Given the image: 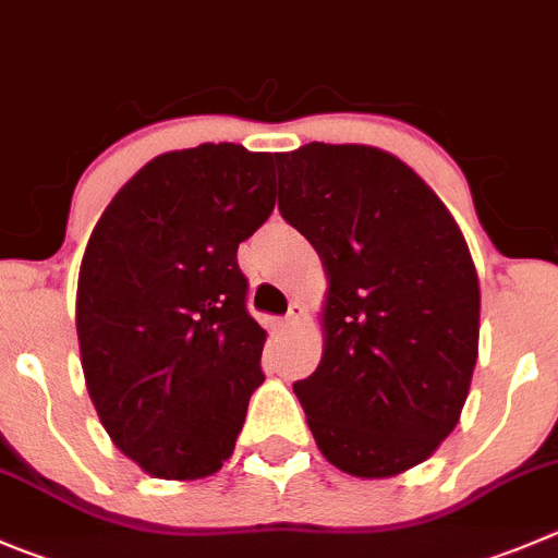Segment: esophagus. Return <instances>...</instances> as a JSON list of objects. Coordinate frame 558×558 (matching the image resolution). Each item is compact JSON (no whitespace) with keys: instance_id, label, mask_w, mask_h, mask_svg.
<instances>
[{"instance_id":"obj_1","label":"esophagus","mask_w":558,"mask_h":558,"mask_svg":"<svg viewBox=\"0 0 558 558\" xmlns=\"http://www.w3.org/2000/svg\"><path fill=\"white\" fill-rule=\"evenodd\" d=\"M299 317H301V304H290L288 317H284V320L279 323V326H282V331H290V328H293L295 323H299Z\"/></svg>"}]
</instances>
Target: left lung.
I'll use <instances>...</instances> for the list:
<instances>
[{
  "instance_id": "8db88e82",
  "label": "left lung",
  "mask_w": 558,
  "mask_h": 558,
  "mask_svg": "<svg viewBox=\"0 0 558 558\" xmlns=\"http://www.w3.org/2000/svg\"><path fill=\"white\" fill-rule=\"evenodd\" d=\"M279 210L328 279L323 359L295 380L323 458L362 480L424 463L460 422L480 279L458 221L391 153L310 142L276 156Z\"/></svg>"
}]
</instances>
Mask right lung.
<instances>
[{"label":"right lung","instance_id":"right-lung-1","mask_svg":"<svg viewBox=\"0 0 558 558\" xmlns=\"http://www.w3.org/2000/svg\"><path fill=\"white\" fill-rule=\"evenodd\" d=\"M276 205L274 156L219 142L156 156L117 191L78 270L89 400L158 480H203L235 449L265 380L238 243Z\"/></svg>","mask_w":558,"mask_h":558}]
</instances>
